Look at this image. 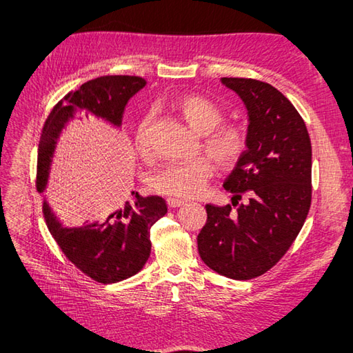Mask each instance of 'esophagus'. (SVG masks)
I'll return each instance as SVG.
<instances>
[{"instance_id": "obj_1", "label": "esophagus", "mask_w": 353, "mask_h": 353, "mask_svg": "<svg viewBox=\"0 0 353 353\" xmlns=\"http://www.w3.org/2000/svg\"><path fill=\"white\" fill-rule=\"evenodd\" d=\"M167 203H168V206H170V208H181V206H183V205H185V201H183V200H181V199L170 197V199L167 200Z\"/></svg>"}]
</instances>
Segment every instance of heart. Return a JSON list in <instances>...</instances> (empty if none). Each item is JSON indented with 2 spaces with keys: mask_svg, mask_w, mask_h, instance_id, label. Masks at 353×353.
<instances>
[{
  "mask_svg": "<svg viewBox=\"0 0 353 353\" xmlns=\"http://www.w3.org/2000/svg\"><path fill=\"white\" fill-rule=\"evenodd\" d=\"M174 108L194 130L205 134L206 153L223 168H234L249 148V134L239 123H223V109L200 94H185L174 100ZM152 115L141 118L137 129V147L148 156ZM214 174V163L208 156L192 161H176L162 165L153 172L150 186L159 194L176 199H192L205 190Z\"/></svg>",
  "mask_w": 353,
  "mask_h": 353,
  "instance_id": "heart-1",
  "label": "heart"
}]
</instances>
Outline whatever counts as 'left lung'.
I'll list each match as a JSON object with an SVG mask.
<instances>
[{"mask_svg":"<svg viewBox=\"0 0 353 353\" xmlns=\"http://www.w3.org/2000/svg\"><path fill=\"white\" fill-rule=\"evenodd\" d=\"M249 110V148L224 182L237 205H206L197 236L200 258L221 276L249 281L268 272L294 243L312 199V152L301 114L265 81L223 77Z\"/></svg>","mask_w":353,"mask_h":353,"instance_id":"obj_1","label":"left lung"}]
</instances>
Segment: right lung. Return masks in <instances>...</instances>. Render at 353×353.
I'll use <instances>...</instances> for the list:
<instances>
[{
	"mask_svg": "<svg viewBox=\"0 0 353 353\" xmlns=\"http://www.w3.org/2000/svg\"><path fill=\"white\" fill-rule=\"evenodd\" d=\"M144 86L142 77L104 76L86 81L79 91L66 94L43 124L37 150L36 190H45L57 138L71 118L95 115L119 125L127 101ZM134 197V205H125L124 209L110 208L103 214L100 223L72 229L63 228L47 201L43 203L45 223L54 241L65 256L95 282L124 281L145 265L152 252L150 229L167 214V203L159 196L141 197L137 192Z\"/></svg>",
	"mask_w": 353,
	"mask_h": 353,
	"instance_id": "1",
	"label": "right lung"
}]
</instances>
